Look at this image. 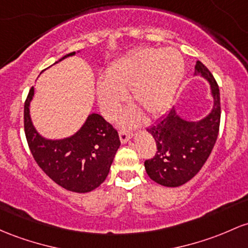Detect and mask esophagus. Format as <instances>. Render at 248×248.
<instances>
[{
    "instance_id": "34e87169",
    "label": "esophagus",
    "mask_w": 248,
    "mask_h": 248,
    "mask_svg": "<svg viewBox=\"0 0 248 248\" xmlns=\"http://www.w3.org/2000/svg\"><path fill=\"white\" fill-rule=\"evenodd\" d=\"M119 137H120V140H121V142L124 143V142H127L130 138H132V132L128 129L122 128L119 130Z\"/></svg>"
}]
</instances>
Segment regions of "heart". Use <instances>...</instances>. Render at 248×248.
<instances>
[{
    "instance_id": "1",
    "label": "heart",
    "mask_w": 248,
    "mask_h": 248,
    "mask_svg": "<svg viewBox=\"0 0 248 248\" xmlns=\"http://www.w3.org/2000/svg\"><path fill=\"white\" fill-rule=\"evenodd\" d=\"M184 60L173 49L141 48L119 59L107 69V81L97 83L103 113L111 118L132 92V101L147 115L155 116L170 107L184 75Z\"/></svg>"
}]
</instances>
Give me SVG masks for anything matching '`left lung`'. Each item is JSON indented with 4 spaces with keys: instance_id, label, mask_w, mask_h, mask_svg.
Masks as SVG:
<instances>
[{
    "instance_id": "obj_1",
    "label": "left lung",
    "mask_w": 248,
    "mask_h": 248,
    "mask_svg": "<svg viewBox=\"0 0 248 248\" xmlns=\"http://www.w3.org/2000/svg\"><path fill=\"white\" fill-rule=\"evenodd\" d=\"M195 74L211 83L214 107L211 114L199 122H187L170 108L154 126L147 128L156 143V153L145 161L146 172L152 180L167 187L186 184L202 168L212 153L219 134L220 92L216 78L200 61Z\"/></svg>"
}]
</instances>
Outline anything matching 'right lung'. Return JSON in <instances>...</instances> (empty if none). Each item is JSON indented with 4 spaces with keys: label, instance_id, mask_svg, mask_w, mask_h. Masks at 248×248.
I'll return each mask as SVG.
<instances>
[{
    "label": "right lung",
    "instance_id": "right-lung-1",
    "mask_svg": "<svg viewBox=\"0 0 248 248\" xmlns=\"http://www.w3.org/2000/svg\"><path fill=\"white\" fill-rule=\"evenodd\" d=\"M67 54L61 60L74 55ZM34 87L24 101V134L32 157L49 178L64 189L91 192L105 181L120 146L118 130L99 114L88 116L83 127L73 137L51 141L41 138L32 127L29 103Z\"/></svg>",
    "mask_w": 248,
    "mask_h": 248
}]
</instances>
